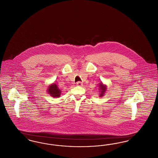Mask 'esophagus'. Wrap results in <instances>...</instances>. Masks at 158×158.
<instances>
[{
	"instance_id": "esophagus-1",
	"label": "esophagus",
	"mask_w": 158,
	"mask_h": 158,
	"mask_svg": "<svg viewBox=\"0 0 158 158\" xmlns=\"http://www.w3.org/2000/svg\"><path fill=\"white\" fill-rule=\"evenodd\" d=\"M76 85L78 86H82L83 83L81 82H77L76 83Z\"/></svg>"
}]
</instances>
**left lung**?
<instances>
[{
	"label": "left lung",
	"instance_id": "8db88e82",
	"mask_svg": "<svg viewBox=\"0 0 158 158\" xmlns=\"http://www.w3.org/2000/svg\"><path fill=\"white\" fill-rule=\"evenodd\" d=\"M99 90H100L99 92H100V95L99 96L100 97H102L104 94H105L106 90H107V88H106V86L103 85L102 83H99Z\"/></svg>",
	"mask_w": 158,
	"mask_h": 158
}]
</instances>
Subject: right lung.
I'll list each match as a JSON object with an SVG mask.
<instances>
[{"label":"right lung","mask_w":158,"mask_h":158,"mask_svg":"<svg viewBox=\"0 0 158 158\" xmlns=\"http://www.w3.org/2000/svg\"><path fill=\"white\" fill-rule=\"evenodd\" d=\"M48 92L51 96L53 98H59L61 94L60 90L58 88L57 86L55 83L52 84L48 87Z\"/></svg>","instance_id":"1"}]
</instances>
